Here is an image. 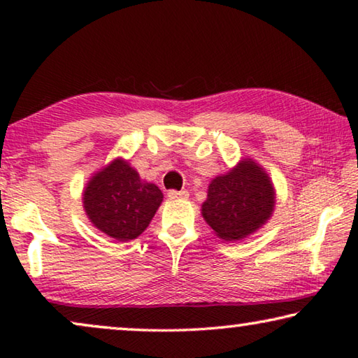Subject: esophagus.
<instances>
[{"instance_id": "1", "label": "esophagus", "mask_w": 358, "mask_h": 358, "mask_svg": "<svg viewBox=\"0 0 358 358\" xmlns=\"http://www.w3.org/2000/svg\"><path fill=\"white\" fill-rule=\"evenodd\" d=\"M169 199H172V201H178V199H187L189 197V192L187 191H177V189H171L167 192Z\"/></svg>"}]
</instances>
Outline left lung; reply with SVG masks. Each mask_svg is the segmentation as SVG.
<instances>
[{
  "label": "left lung",
  "mask_w": 358,
  "mask_h": 358,
  "mask_svg": "<svg viewBox=\"0 0 358 358\" xmlns=\"http://www.w3.org/2000/svg\"><path fill=\"white\" fill-rule=\"evenodd\" d=\"M275 192L268 175L252 161H241L208 186L202 215L222 240L235 241L252 234L268 220Z\"/></svg>",
  "instance_id": "obj_1"
}]
</instances>
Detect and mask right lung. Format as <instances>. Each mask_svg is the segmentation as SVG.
I'll list each match as a JSON object with an SVG mask.
<instances>
[{"instance_id":"right-lung-1","label":"right lung","mask_w":358,"mask_h":358,"mask_svg":"<svg viewBox=\"0 0 358 358\" xmlns=\"http://www.w3.org/2000/svg\"><path fill=\"white\" fill-rule=\"evenodd\" d=\"M162 202L157 186L143 183L128 162L115 159L90 181L83 207L101 232L118 241L137 238Z\"/></svg>"}]
</instances>
